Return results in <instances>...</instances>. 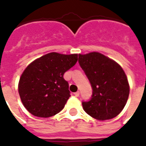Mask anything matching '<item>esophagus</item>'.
<instances>
[{
    "label": "esophagus",
    "mask_w": 146,
    "mask_h": 146,
    "mask_svg": "<svg viewBox=\"0 0 146 146\" xmlns=\"http://www.w3.org/2000/svg\"><path fill=\"white\" fill-rule=\"evenodd\" d=\"M74 95H75L76 97H79L80 96V92H76L74 93Z\"/></svg>",
    "instance_id": "esophagus-1"
}]
</instances>
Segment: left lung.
Returning <instances> with one entry per match:
<instances>
[{"instance_id": "1", "label": "left lung", "mask_w": 146, "mask_h": 146, "mask_svg": "<svg viewBox=\"0 0 146 146\" xmlns=\"http://www.w3.org/2000/svg\"><path fill=\"white\" fill-rule=\"evenodd\" d=\"M79 63L92 87L90 101L82 108L98 120H111L122 111L129 94V85L123 68L99 52L79 54Z\"/></svg>"}]
</instances>
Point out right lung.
Instances as JSON below:
<instances>
[{
  "instance_id": "1",
  "label": "right lung",
  "mask_w": 146,
  "mask_h": 146,
  "mask_svg": "<svg viewBox=\"0 0 146 146\" xmlns=\"http://www.w3.org/2000/svg\"><path fill=\"white\" fill-rule=\"evenodd\" d=\"M77 60V54L51 52L29 64L19 78L18 91L22 103L29 113L47 118L64 108L70 97L64 74Z\"/></svg>"
}]
</instances>
